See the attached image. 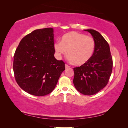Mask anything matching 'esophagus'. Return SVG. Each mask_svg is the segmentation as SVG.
<instances>
[{"mask_svg": "<svg viewBox=\"0 0 128 128\" xmlns=\"http://www.w3.org/2000/svg\"><path fill=\"white\" fill-rule=\"evenodd\" d=\"M65 68H66V69H67V68H70V66H68V65H67V64H65Z\"/></svg>", "mask_w": 128, "mask_h": 128, "instance_id": "esophagus-1", "label": "esophagus"}]
</instances>
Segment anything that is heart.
<instances>
[{"mask_svg":"<svg viewBox=\"0 0 128 128\" xmlns=\"http://www.w3.org/2000/svg\"><path fill=\"white\" fill-rule=\"evenodd\" d=\"M54 49L58 56L68 55L70 61L81 66L90 60L95 49V42L92 36L83 33L70 32L62 36L61 42H56Z\"/></svg>","mask_w":128,"mask_h":128,"instance_id":"heart-1","label":"heart"}]
</instances>
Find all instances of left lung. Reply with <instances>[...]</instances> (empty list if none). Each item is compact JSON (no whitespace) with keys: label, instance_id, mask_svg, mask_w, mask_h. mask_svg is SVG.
<instances>
[{"label":"left lung","instance_id":"left-lung-1","mask_svg":"<svg viewBox=\"0 0 128 128\" xmlns=\"http://www.w3.org/2000/svg\"><path fill=\"white\" fill-rule=\"evenodd\" d=\"M84 30L94 39L95 49L89 61L73 68V84L79 92L92 95L106 86L112 73L113 61L109 44L101 34L94 30Z\"/></svg>","mask_w":128,"mask_h":128}]
</instances>
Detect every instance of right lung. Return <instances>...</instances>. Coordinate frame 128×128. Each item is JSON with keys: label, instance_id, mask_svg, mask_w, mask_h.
<instances>
[{"label": "right lung", "instance_id": "obj_1", "mask_svg": "<svg viewBox=\"0 0 128 128\" xmlns=\"http://www.w3.org/2000/svg\"><path fill=\"white\" fill-rule=\"evenodd\" d=\"M54 38L52 28L34 30L22 39L15 51L16 81L30 94L42 96L52 92L65 70L64 62L54 57Z\"/></svg>", "mask_w": 128, "mask_h": 128}]
</instances>
